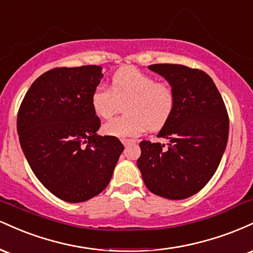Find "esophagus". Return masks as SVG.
<instances>
[{"label": "esophagus", "mask_w": 253, "mask_h": 253, "mask_svg": "<svg viewBox=\"0 0 253 253\" xmlns=\"http://www.w3.org/2000/svg\"><path fill=\"white\" fill-rule=\"evenodd\" d=\"M121 143H123L125 146H127V145L135 143V140H133V139H123V140H121Z\"/></svg>", "instance_id": "obj_1"}]
</instances>
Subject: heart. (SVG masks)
Wrapping results in <instances>:
<instances>
[{"instance_id": "b5f03b06", "label": "heart", "mask_w": 253, "mask_h": 253, "mask_svg": "<svg viewBox=\"0 0 253 253\" xmlns=\"http://www.w3.org/2000/svg\"><path fill=\"white\" fill-rule=\"evenodd\" d=\"M91 108L98 118L108 119L126 103L127 117L103 125L106 135L119 139L140 135L147 128L159 129L175 109V91L169 84L157 82L151 75L127 66L113 75L110 89L98 85L91 94Z\"/></svg>"}]
</instances>
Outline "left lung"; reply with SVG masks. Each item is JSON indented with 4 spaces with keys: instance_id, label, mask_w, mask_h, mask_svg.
I'll return each mask as SVG.
<instances>
[{
    "instance_id": "left-lung-1",
    "label": "left lung",
    "mask_w": 253,
    "mask_h": 253,
    "mask_svg": "<svg viewBox=\"0 0 253 253\" xmlns=\"http://www.w3.org/2000/svg\"><path fill=\"white\" fill-rule=\"evenodd\" d=\"M175 91V109L158 133L169 140H143L136 161L151 193L183 200L200 191L219 167L228 139L229 120L221 95L206 72L178 64H153Z\"/></svg>"
}]
</instances>
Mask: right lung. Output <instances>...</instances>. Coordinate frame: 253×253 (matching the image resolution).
<instances>
[{
	"instance_id": "1",
	"label": "right lung",
	"mask_w": 253,
	"mask_h": 253,
	"mask_svg": "<svg viewBox=\"0 0 253 253\" xmlns=\"http://www.w3.org/2000/svg\"><path fill=\"white\" fill-rule=\"evenodd\" d=\"M102 68H57L34 81L17 113V134L37 178L66 202H84L106 189L124 145L98 135L91 94Z\"/></svg>"
}]
</instances>
